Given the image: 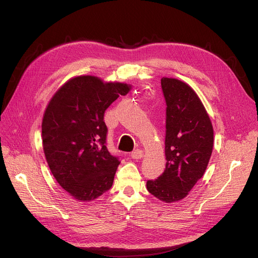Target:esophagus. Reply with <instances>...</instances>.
<instances>
[{
  "instance_id": "esophagus-1",
  "label": "esophagus",
  "mask_w": 258,
  "mask_h": 258,
  "mask_svg": "<svg viewBox=\"0 0 258 258\" xmlns=\"http://www.w3.org/2000/svg\"><path fill=\"white\" fill-rule=\"evenodd\" d=\"M131 157H132V159H134V160H139V159L143 158V152H142L141 150H136V151H134V152L131 154Z\"/></svg>"
}]
</instances>
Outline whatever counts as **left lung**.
I'll return each instance as SVG.
<instances>
[{"instance_id": "8db88e82", "label": "left lung", "mask_w": 258, "mask_h": 258, "mask_svg": "<svg viewBox=\"0 0 258 258\" xmlns=\"http://www.w3.org/2000/svg\"><path fill=\"white\" fill-rule=\"evenodd\" d=\"M161 87L166 101L164 172L148 180L146 188L165 203L178 202L203 177L213 148V127L201 99L184 81L163 77Z\"/></svg>"}]
</instances>
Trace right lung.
<instances>
[{"instance_id": "add662e5", "label": "right lung", "mask_w": 258, "mask_h": 258, "mask_svg": "<svg viewBox=\"0 0 258 258\" xmlns=\"http://www.w3.org/2000/svg\"><path fill=\"white\" fill-rule=\"evenodd\" d=\"M131 85L81 75L62 85L43 117V148L57 183L76 201L97 199L113 185L120 161L107 151L106 108Z\"/></svg>"}]
</instances>
